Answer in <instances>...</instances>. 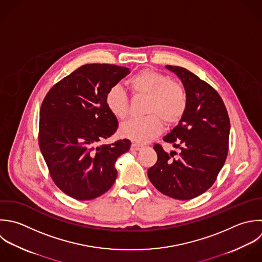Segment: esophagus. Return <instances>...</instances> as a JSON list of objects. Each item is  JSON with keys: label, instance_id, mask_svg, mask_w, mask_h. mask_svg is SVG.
Listing matches in <instances>:
<instances>
[{"label": "esophagus", "instance_id": "1", "mask_svg": "<svg viewBox=\"0 0 262 262\" xmlns=\"http://www.w3.org/2000/svg\"><path fill=\"white\" fill-rule=\"evenodd\" d=\"M130 149H132L133 151H139V150H141V149H142V146H141V145H139V144L134 143V144H132Z\"/></svg>", "mask_w": 262, "mask_h": 262}]
</instances>
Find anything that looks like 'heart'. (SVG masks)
I'll list each match as a JSON object with an SVG mask.
<instances>
[{
	"mask_svg": "<svg viewBox=\"0 0 262 262\" xmlns=\"http://www.w3.org/2000/svg\"><path fill=\"white\" fill-rule=\"evenodd\" d=\"M134 95L146 96V116L130 118L120 125L122 137L137 143H147L162 129V121L174 124L184 116L188 107L185 89L168 76L153 70H143L127 81ZM105 103L108 110L117 118L127 114V97L120 85H113L106 94Z\"/></svg>",
	"mask_w": 262,
	"mask_h": 262,
	"instance_id": "obj_1",
	"label": "heart"
}]
</instances>
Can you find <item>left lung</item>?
I'll list each match as a JSON object with an SVG mask.
<instances>
[{"instance_id":"8db88e82","label":"left lung","mask_w":262,"mask_h":262,"mask_svg":"<svg viewBox=\"0 0 262 262\" xmlns=\"http://www.w3.org/2000/svg\"><path fill=\"white\" fill-rule=\"evenodd\" d=\"M182 80L188 96L187 110L179 124L163 141L179 148L166 153L154 145L157 162L148 169V178L162 194L178 200H190L206 192L215 182L229 151L230 118L219 93L188 69L166 65Z\"/></svg>"}]
</instances>
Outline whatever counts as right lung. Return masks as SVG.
<instances>
[{
    "instance_id": "1",
    "label": "right lung",
    "mask_w": 262,
    "mask_h": 262,
    "mask_svg": "<svg viewBox=\"0 0 262 262\" xmlns=\"http://www.w3.org/2000/svg\"><path fill=\"white\" fill-rule=\"evenodd\" d=\"M113 64H85L57 82L39 111L38 145L56 186L76 200H92L114 184L117 158L129 150L127 139L99 145L118 127L105 98L129 73Z\"/></svg>"
}]
</instances>
